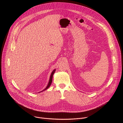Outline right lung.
<instances>
[{
  "instance_id": "obj_1",
  "label": "right lung",
  "mask_w": 123,
  "mask_h": 123,
  "mask_svg": "<svg viewBox=\"0 0 123 123\" xmlns=\"http://www.w3.org/2000/svg\"><path fill=\"white\" fill-rule=\"evenodd\" d=\"M55 69H54L53 71H52V72L51 73V75H50V78H49V83H48V85H47V87H46V88L43 91H45L46 90H47L48 88H49V86H50V85H51V82H52V77H53V75H54V73H55ZM43 91H41V92H43Z\"/></svg>"
}]
</instances>
